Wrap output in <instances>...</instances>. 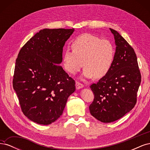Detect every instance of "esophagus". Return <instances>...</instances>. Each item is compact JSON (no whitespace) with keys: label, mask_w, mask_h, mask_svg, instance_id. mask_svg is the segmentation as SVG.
<instances>
[{"label":"esophagus","mask_w":150,"mask_h":150,"mask_svg":"<svg viewBox=\"0 0 150 150\" xmlns=\"http://www.w3.org/2000/svg\"><path fill=\"white\" fill-rule=\"evenodd\" d=\"M83 87H84L83 84L78 82V81H76V89H81V88H82Z\"/></svg>","instance_id":"obj_1"}]
</instances>
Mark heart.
<instances>
[{
    "label": "heart",
    "mask_w": 150,
    "mask_h": 150,
    "mask_svg": "<svg viewBox=\"0 0 150 150\" xmlns=\"http://www.w3.org/2000/svg\"><path fill=\"white\" fill-rule=\"evenodd\" d=\"M72 51L66 50L63 56V67L70 74H74L84 66L83 74L87 78L99 79L105 76L111 69L115 49L108 39L84 34L71 42Z\"/></svg>",
    "instance_id": "obj_1"
}]
</instances>
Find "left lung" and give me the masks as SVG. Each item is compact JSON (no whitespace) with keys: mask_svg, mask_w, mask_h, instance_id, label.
Listing matches in <instances>:
<instances>
[{"mask_svg":"<svg viewBox=\"0 0 150 150\" xmlns=\"http://www.w3.org/2000/svg\"><path fill=\"white\" fill-rule=\"evenodd\" d=\"M110 30L116 45L114 62L105 76L90 86L94 96L90 113L103 122L116 121L132 110L142 81L133 48L116 30Z\"/></svg>","mask_w":150,"mask_h":150,"instance_id":"1","label":"left lung"}]
</instances>
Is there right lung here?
I'll return each instance as SVG.
<instances>
[{
    "mask_svg": "<svg viewBox=\"0 0 150 150\" xmlns=\"http://www.w3.org/2000/svg\"><path fill=\"white\" fill-rule=\"evenodd\" d=\"M74 30H40L18 54L13 88L22 112L36 123L47 125L56 121L76 89L75 81L59 64L63 47Z\"/></svg>",
    "mask_w": 150,
    "mask_h": 150,
    "instance_id": "right-lung-1",
    "label": "right lung"
}]
</instances>
